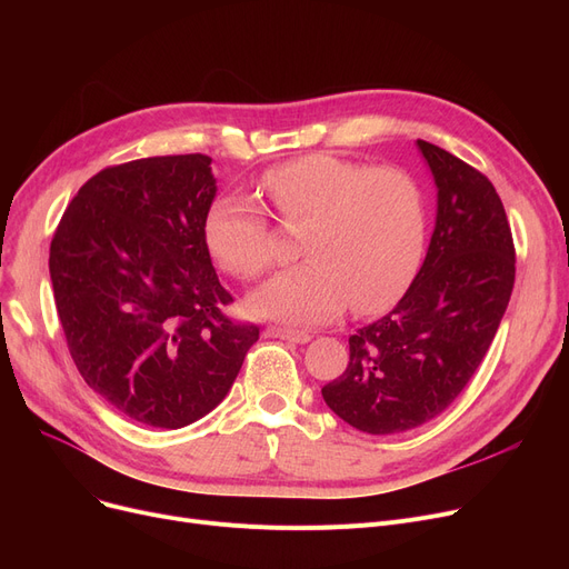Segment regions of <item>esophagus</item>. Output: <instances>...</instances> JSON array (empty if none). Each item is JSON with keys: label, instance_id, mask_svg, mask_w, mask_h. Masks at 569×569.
Returning <instances> with one entry per match:
<instances>
[{"label": "esophagus", "instance_id": "obj_1", "mask_svg": "<svg viewBox=\"0 0 569 569\" xmlns=\"http://www.w3.org/2000/svg\"><path fill=\"white\" fill-rule=\"evenodd\" d=\"M267 337L272 339H283V341H292V343H307L311 341V335L305 330H290V327H279V325H269L264 330Z\"/></svg>", "mask_w": 569, "mask_h": 569}]
</instances>
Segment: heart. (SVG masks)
<instances>
[{
    "label": "heart",
    "mask_w": 569,
    "mask_h": 569,
    "mask_svg": "<svg viewBox=\"0 0 569 569\" xmlns=\"http://www.w3.org/2000/svg\"><path fill=\"white\" fill-rule=\"evenodd\" d=\"M283 226H302L295 264L251 297V311L288 322H325L348 305L373 313L397 302L427 244L422 189L399 168L332 154L286 161L262 177ZM207 247L228 274L256 281L277 260L274 230L251 198H219L204 221Z\"/></svg>",
    "instance_id": "obj_1"
}]
</instances>
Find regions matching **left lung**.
I'll return each instance as SVG.
<instances>
[{"instance_id":"8db88e82","label":"left lung","mask_w":569,"mask_h":569,"mask_svg":"<svg viewBox=\"0 0 569 569\" xmlns=\"http://www.w3.org/2000/svg\"><path fill=\"white\" fill-rule=\"evenodd\" d=\"M438 187L425 264L380 320L360 327L346 371L322 387L343 422L390 436L450 406L482 365L517 274L512 228L489 177L417 140Z\"/></svg>"}]
</instances>
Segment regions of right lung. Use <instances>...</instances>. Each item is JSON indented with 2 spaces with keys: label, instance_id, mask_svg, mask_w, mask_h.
<instances>
[{
  "label": "right lung",
  "instance_id": "1",
  "mask_svg": "<svg viewBox=\"0 0 569 569\" xmlns=\"http://www.w3.org/2000/svg\"><path fill=\"white\" fill-rule=\"evenodd\" d=\"M207 154L149 157L89 177L50 242V279L84 382L129 420L187 427L217 408L260 327L226 316L204 242Z\"/></svg>",
  "mask_w": 569,
  "mask_h": 569
}]
</instances>
